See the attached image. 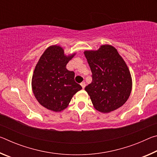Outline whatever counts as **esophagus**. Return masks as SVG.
<instances>
[{"mask_svg": "<svg viewBox=\"0 0 157 157\" xmlns=\"http://www.w3.org/2000/svg\"><path fill=\"white\" fill-rule=\"evenodd\" d=\"M80 85H81V86H82V88L84 89V88H85V86H86V83H85L84 82H82V83L80 84Z\"/></svg>", "mask_w": 157, "mask_h": 157, "instance_id": "34e87169", "label": "esophagus"}]
</instances>
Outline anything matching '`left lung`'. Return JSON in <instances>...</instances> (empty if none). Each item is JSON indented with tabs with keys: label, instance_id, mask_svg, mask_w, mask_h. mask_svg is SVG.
Masks as SVG:
<instances>
[{
	"label": "left lung",
	"instance_id": "1",
	"mask_svg": "<svg viewBox=\"0 0 157 157\" xmlns=\"http://www.w3.org/2000/svg\"><path fill=\"white\" fill-rule=\"evenodd\" d=\"M84 53L92 73V82L85 91L95 109L109 113L121 107L129 98L132 86L131 75L123 58L109 45Z\"/></svg>",
	"mask_w": 157,
	"mask_h": 157
}]
</instances>
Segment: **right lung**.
<instances>
[{"mask_svg":"<svg viewBox=\"0 0 157 157\" xmlns=\"http://www.w3.org/2000/svg\"><path fill=\"white\" fill-rule=\"evenodd\" d=\"M74 55L66 57L62 48L52 46L45 50L36 65L32 79L33 91L38 102L48 109L63 110L74 94L82 89L75 82V73L66 69Z\"/></svg>","mask_w":157,"mask_h":157,"instance_id":"right-lung-1","label":"right lung"}]
</instances>
